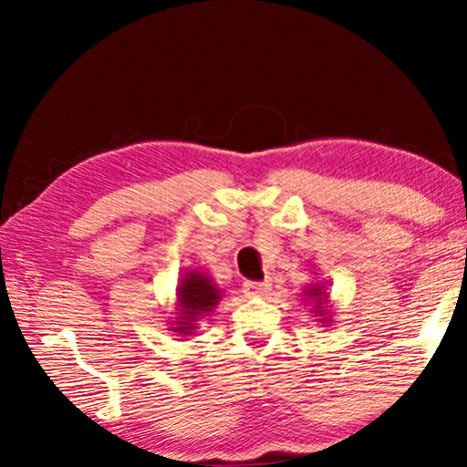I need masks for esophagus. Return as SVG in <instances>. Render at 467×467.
<instances>
[{
  "label": "esophagus",
  "mask_w": 467,
  "mask_h": 467,
  "mask_svg": "<svg viewBox=\"0 0 467 467\" xmlns=\"http://www.w3.org/2000/svg\"><path fill=\"white\" fill-rule=\"evenodd\" d=\"M242 285H244V292L250 294V296H261V294L269 290L271 284L267 282V279H265V282H248V279H246V282H244Z\"/></svg>",
  "instance_id": "34e87169"
}]
</instances>
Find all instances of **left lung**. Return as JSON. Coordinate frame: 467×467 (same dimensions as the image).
<instances>
[{"label":"left lung","instance_id":"obj_1","mask_svg":"<svg viewBox=\"0 0 467 467\" xmlns=\"http://www.w3.org/2000/svg\"><path fill=\"white\" fill-rule=\"evenodd\" d=\"M315 292V296H317V294H324V292H319V288L317 290H313Z\"/></svg>","mask_w":467,"mask_h":467}]
</instances>
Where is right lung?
<instances>
[{
    "label": "right lung",
    "mask_w": 467,
    "mask_h": 467,
    "mask_svg": "<svg viewBox=\"0 0 467 467\" xmlns=\"http://www.w3.org/2000/svg\"><path fill=\"white\" fill-rule=\"evenodd\" d=\"M179 300H182V315H185V317L183 321H179V326L183 327L175 329L179 334H185L192 329L193 317H198L204 311H211L217 305L219 294L202 274H190L185 275V282L182 284V290H179Z\"/></svg>",
    "instance_id": "obj_1"
}]
</instances>
